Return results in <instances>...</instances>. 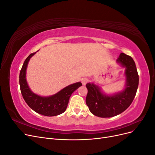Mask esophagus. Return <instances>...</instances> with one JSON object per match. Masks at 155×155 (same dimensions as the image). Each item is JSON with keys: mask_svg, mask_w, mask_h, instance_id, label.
Returning <instances> with one entry per match:
<instances>
[{"mask_svg": "<svg viewBox=\"0 0 155 155\" xmlns=\"http://www.w3.org/2000/svg\"><path fill=\"white\" fill-rule=\"evenodd\" d=\"M81 83H82V84H83V85H85L86 84L88 83V78H83L81 79Z\"/></svg>", "mask_w": 155, "mask_h": 155, "instance_id": "esophagus-1", "label": "esophagus"}]
</instances>
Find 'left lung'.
<instances>
[{
    "label": "left lung",
    "instance_id": "left-lung-1",
    "mask_svg": "<svg viewBox=\"0 0 155 155\" xmlns=\"http://www.w3.org/2000/svg\"><path fill=\"white\" fill-rule=\"evenodd\" d=\"M116 62L125 68V85L123 91L106 94L101 87L94 83H88L86 104L92 114L100 118H110L121 114L130 106L137 93L139 78L133 58L121 53Z\"/></svg>",
    "mask_w": 155,
    "mask_h": 155
}]
</instances>
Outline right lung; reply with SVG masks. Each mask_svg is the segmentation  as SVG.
Listing matches in <instances>:
<instances>
[{"instance_id":"right-lung-1","label":"right lung","mask_w":155,"mask_h":155,"mask_svg":"<svg viewBox=\"0 0 155 155\" xmlns=\"http://www.w3.org/2000/svg\"><path fill=\"white\" fill-rule=\"evenodd\" d=\"M35 54H31L26 59L21 70L19 84L22 97L28 105L37 113L46 116L59 115L66 110L70 97L82 84L81 82L71 84L50 96H41L33 92L26 81V69L30 59Z\"/></svg>"}]
</instances>
